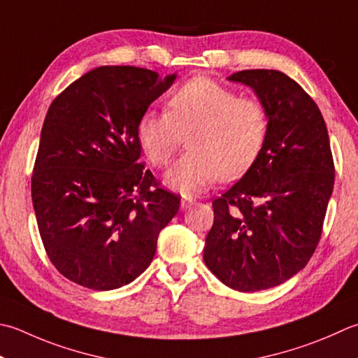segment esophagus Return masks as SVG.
<instances>
[{
  "label": "esophagus",
  "instance_id": "34e87169",
  "mask_svg": "<svg viewBox=\"0 0 358 358\" xmlns=\"http://www.w3.org/2000/svg\"><path fill=\"white\" fill-rule=\"evenodd\" d=\"M194 200H191V199H185V200H181V209H183V211H186V209H189V208H191L192 205H194Z\"/></svg>",
  "mask_w": 358,
  "mask_h": 358
}]
</instances>
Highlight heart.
<instances>
[{"mask_svg": "<svg viewBox=\"0 0 358 358\" xmlns=\"http://www.w3.org/2000/svg\"><path fill=\"white\" fill-rule=\"evenodd\" d=\"M268 115L251 97L208 77H194L167 102V113L147 111L138 122V139L153 166H166L187 136V149L166 173V183L195 195L217 178L234 180L261 155Z\"/></svg>", "mask_w": 358, "mask_h": 358, "instance_id": "b5f03b06", "label": "heart"}]
</instances>
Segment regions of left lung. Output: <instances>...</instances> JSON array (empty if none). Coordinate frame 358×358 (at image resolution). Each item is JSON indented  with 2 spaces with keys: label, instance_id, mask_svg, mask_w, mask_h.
Segmentation results:
<instances>
[{
  "label": "left lung",
  "instance_id": "obj_1",
  "mask_svg": "<svg viewBox=\"0 0 358 358\" xmlns=\"http://www.w3.org/2000/svg\"><path fill=\"white\" fill-rule=\"evenodd\" d=\"M227 79L255 91L268 133L256 163L213 201L203 261L231 289L259 292L293 278L312 257L334 189V159L323 115L289 76L245 69Z\"/></svg>",
  "mask_w": 358,
  "mask_h": 358
}]
</instances>
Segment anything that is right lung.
Returning a JSON list of instances; mask_svg holds the SVG:
<instances>
[{"label": "right lung", "mask_w": 358, "mask_h": 358, "mask_svg": "<svg viewBox=\"0 0 358 358\" xmlns=\"http://www.w3.org/2000/svg\"><path fill=\"white\" fill-rule=\"evenodd\" d=\"M177 73L99 66L49 107L32 173L45 250L63 276L93 290L127 285L149 267L180 197L139 163L138 122Z\"/></svg>", "instance_id": "1"}]
</instances>
